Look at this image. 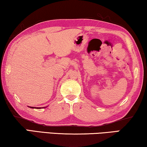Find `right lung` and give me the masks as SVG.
<instances>
[{
  "label": "right lung",
  "mask_w": 147,
  "mask_h": 147,
  "mask_svg": "<svg viewBox=\"0 0 147 147\" xmlns=\"http://www.w3.org/2000/svg\"><path fill=\"white\" fill-rule=\"evenodd\" d=\"M30 108H32V107H30ZM37 108L38 109V108Z\"/></svg>",
  "instance_id": "obj_1"
}]
</instances>
